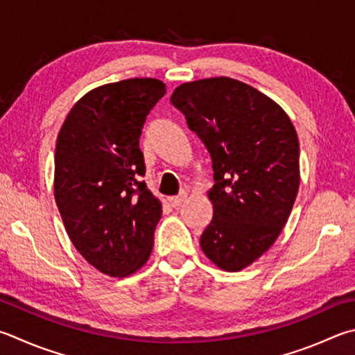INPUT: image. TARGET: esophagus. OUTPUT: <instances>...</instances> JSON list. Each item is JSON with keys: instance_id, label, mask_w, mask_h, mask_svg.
Masks as SVG:
<instances>
[{"instance_id": "34e87169", "label": "esophagus", "mask_w": 355, "mask_h": 355, "mask_svg": "<svg viewBox=\"0 0 355 355\" xmlns=\"http://www.w3.org/2000/svg\"><path fill=\"white\" fill-rule=\"evenodd\" d=\"M184 198H186V194H180V196H175V197H171L169 198V203H171L172 208H178V206L184 202Z\"/></svg>"}]
</instances>
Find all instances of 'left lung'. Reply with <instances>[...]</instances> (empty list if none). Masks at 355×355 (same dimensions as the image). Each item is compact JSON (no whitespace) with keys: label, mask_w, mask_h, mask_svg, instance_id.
<instances>
[{"label":"left lung","mask_w":355,"mask_h":355,"mask_svg":"<svg viewBox=\"0 0 355 355\" xmlns=\"http://www.w3.org/2000/svg\"><path fill=\"white\" fill-rule=\"evenodd\" d=\"M171 102L212 159V220L200 247L217 267L239 272L272 247L293 208L298 135L275 101L230 77L183 83Z\"/></svg>","instance_id":"1"}]
</instances>
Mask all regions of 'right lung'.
Wrapping results in <instances>:
<instances>
[{
  "label": "right lung",
  "instance_id": "add662e5",
  "mask_svg": "<svg viewBox=\"0 0 355 355\" xmlns=\"http://www.w3.org/2000/svg\"><path fill=\"white\" fill-rule=\"evenodd\" d=\"M166 94L158 79L92 89L57 137L54 196L76 250L99 272L124 278L149 259L161 203L147 189L139 137Z\"/></svg>",
  "mask_w": 355,
  "mask_h": 355
}]
</instances>
